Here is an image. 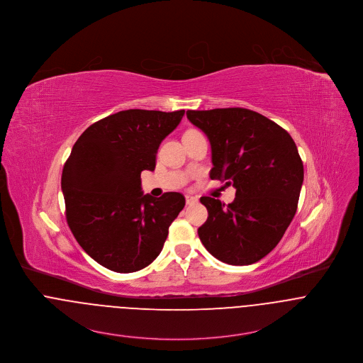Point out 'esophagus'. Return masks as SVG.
I'll use <instances>...</instances> for the list:
<instances>
[{
	"instance_id": "esophagus-1",
	"label": "esophagus",
	"mask_w": 363,
	"mask_h": 363,
	"mask_svg": "<svg viewBox=\"0 0 363 363\" xmlns=\"http://www.w3.org/2000/svg\"><path fill=\"white\" fill-rule=\"evenodd\" d=\"M198 198L194 197V196H186V202H187V205H191V203H196L197 202Z\"/></svg>"
}]
</instances>
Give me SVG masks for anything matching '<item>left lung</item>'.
<instances>
[{"label": "left lung", "mask_w": 363, "mask_h": 363, "mask_svg": "<svg viewBox=\"0 0 363 363\" xmlns=\"http://www.w3.org/2000/svg\"><path fill=\"white\" fill-rule=\"evenodd\" d=\"M212 150L211 179L235 189L234 201L201 197L208 209L198 229L203 247L229 264H251L281 240L296 212L303 165L291 135L245 108L187 111Z\"/></svg>", "instance_id": "8db88e82"}]
</instances>
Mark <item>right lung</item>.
Wrapping results in <instances>:
<instances>
[{"instance_id":"obj_1","label":"right lung","mask_w":363,"mask_h":363,"mask_svg":"<svg viewBox=\"0 0 363 363\" xmlns=\"http://www.w3.org/2000/svg\"><path fill=\"white\" fill-rule=\"evenodd\" d=\"M174 112L128 109L87 128L62 170L66 222L99 264L132 273L162 251L169 226L186 205L180 193L141 191V172L154 170L160 144L180 123Z\"/></svg>"}]
</instances>
